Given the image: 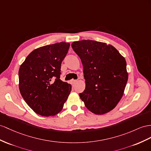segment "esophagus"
I'll list each match as a JSON object with an SVG mask.
<instances>
[{
	"instance_id": "1",
	"label": "esophagus",
	"mask_w": 151,
	"mask_h": 151,
	"mask_svg": "<svg viewBox=\"0 0 151 151\" xmlns=\"http://www.w3.org/2000/svg\"><path fill=\"white\" fill-rule=\"evenodd\" d=\"M77 82V80H71V83L73 84V85H74L75 83H76Z\"/></svg>"
}]
</instances>
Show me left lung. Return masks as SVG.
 Returning a JSON list of instances; mask_svg holds the SVG:
<instances>
[{
  "label": "left lung",
  "instance_id": "left-lung-1",
  "mask_svg": "<svg viewBox=\"0 0 151 151\" xmlns=\"http://www.w3.org/2000/svg\"><path fill=\"white\" fill-rule=\"evenodd\" d=\"M71 46L83 68L86 89L79 94L81 99L92 113L109 112L122 98L128 79L125 59L105 42L82 40Z\"/></svg>",
  "mask_w": 151,
  "mask_h": 151
}]
</instances>
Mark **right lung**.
<instances>
[{"label": "right lung", "instance_id": "1", "mask_svg": "<svg viewBox=\"0 0 151 151\" xmlns=\"http://www.w3.org/2000/svg\"><path fill=\"white\" fill-rule=\"evenodd\" d=\"M69 46L60 42L38 48L27 57L19 69L21 95L39 115L57 114L70 94L71 85L60 79L61 64Z\"/></svg>", "mask_w": 151, "mask_h": 151}]
</instances>
